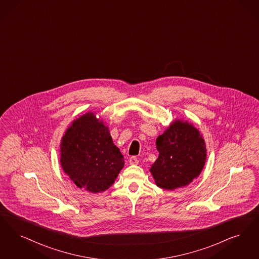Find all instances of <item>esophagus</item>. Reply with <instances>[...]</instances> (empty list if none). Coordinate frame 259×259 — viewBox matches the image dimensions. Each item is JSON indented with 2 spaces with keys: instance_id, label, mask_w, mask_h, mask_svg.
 <instances>
[{
  "instance_id": "1",
  "label": "esophagus",
  "mask_w": 259,
  "mask_h": 259,
  "mask_svg": "<svg viewBox=\"0 0 259 259\" xmlns=\"http://www.w3.org/2000/svg\"><path fill=\"white\" fill-rule=\"evenodd\" d=\"M129 164H130V165H138V164H139L138 158H137L136 156L130 157V159H129Z\"/></svg>"
}]
</instances>
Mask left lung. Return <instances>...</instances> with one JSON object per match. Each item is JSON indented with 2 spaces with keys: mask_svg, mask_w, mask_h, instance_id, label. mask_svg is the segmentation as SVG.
<instances>
[{
  "mask_svg": "<svg viewBox=\"0 0 259 259\" xmlns=\"http://www.w3.org/2000/svg\"><path fill=\"white\" fill-rule=\"evenodd\" d=\"M158 159L150 167L156 185L176 190L189 185L201 172L206 161V145L197 128L175 120L156 140Z\"/></svg>",
  "mask_w": 259,
  "mask_h": 259,
  "instance_id": "8db88e82",
  "label": "left lung"
}]
</instances>
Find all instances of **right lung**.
Here are the masks:
<instances>
[{
	"instance_id": "add662e5",
	"label": "right lung",
	"mask_w": 259,
	"mask_h": 259,
	"mask_svg": "<svg viewBox=\"0 0 259 259\" xmlns=\"http://www.w3.org/2000/svg\"><path fill=\"white\" fill-rule=\"evenodd\" d=\"M61 165L76 186L96 194L114 184L124 159L109 128L88 113L75 119L63 135Z\"/></svg>"
}]
</instances>
